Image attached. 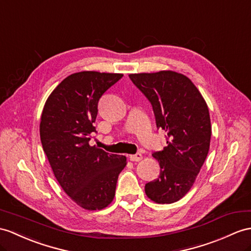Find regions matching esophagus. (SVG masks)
<instances>
[{"label":"esophagus","mask_w":251,"mask_h":251,"mask_svg":"<svg viewBox=\"0 0 251 251\" xmlns=\"http://www.w3.org/2000/svg\"><path fill=\"white\" fill-rule=\"evenodd\" d=\"M129 158H130V161H132V162H139V161L143 158V155L140 154V153L131 154V155L129 156Z\"/></svg>","instance_id":"34e87169"}]
</instances>
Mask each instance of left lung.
I'll return each instance as SVG.
<instances>
[{
	"label": "left lung",
	"mask_w": 251,
	"mask_h": 251,
	"mask_svg": "<svg viewBox=\"0 0 251 251\" xmlns=\"http://www.w3.org/2000/svg\"><path fill=\"white\" fill-rule=\"evenodd\" d=\"M129 76L151 102L157 129L168 136L164 150L152 154L161 172L146 184V195L155 203H174L192 188L209 152V108L198 88L182 73L162 70Z\"/></svg>",
	"instance_id": "1"
}]
</instances>
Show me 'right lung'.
Masks as SVG:
<instances>
[{
  "mask_svg": "<svg viewBox=\"0 0 251 251\" xmlns=\"http://www.w3.org/2000/svg\"><path fill=\"white\" fill-rule=\"evenodd\" d=\"M124 76L81 71L60 82L47 99L40 118V139L55 178L72 201L88 211L111 204L126 157L90 146L98 102Z\"/></svg>",
  "mask_w": 251,
  "mask_h": 251,
  "instance_id": "add662e5",
  "label": "right lung"
}]
</instances>
